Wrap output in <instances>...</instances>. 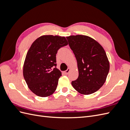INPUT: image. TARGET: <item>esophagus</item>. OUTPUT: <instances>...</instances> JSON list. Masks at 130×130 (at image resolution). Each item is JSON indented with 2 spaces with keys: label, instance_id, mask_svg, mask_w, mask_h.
<instances>
[{
  "label": "esophagus",
  "instance_id": "obj_1",
  "mask_svg": "<svg viewBox=\"0 0 130 130\" xmlns=\"http://www.w3.org/2000/svg\"><path fill=\"white\" fill-rule=\"evenodd\" d=\"M70 70V68H68L67 69V70H66V71L64 72V74H68L69 73Z\"/></svg>",
  "mask_w": 130,
  "mask_h": 130
}]
</instances>
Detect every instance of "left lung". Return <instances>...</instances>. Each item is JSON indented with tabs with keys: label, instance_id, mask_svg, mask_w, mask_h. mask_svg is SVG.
<instances>
[{
	"label": "left lung",
	"instance_id": "left-lung-1",
	"mask_svg": "<svg viewBox=\"0 0 130 130\" xmlns=\"http://www.w3.org/2000/svg\"><path fill=\"white\" fill-rule=\"evenodd\" d=\"M75 56L78 76L72 82L74 89L85 95L92 94L104 84L109 63L104 48L93 38L85 35L66 37Z\"/></svg>",
	"mask_w": 130,
	"mask_h": 130
}]
</instances>
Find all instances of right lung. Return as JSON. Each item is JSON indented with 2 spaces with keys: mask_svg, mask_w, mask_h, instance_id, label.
Instances as JSON below:
<instances>
[{
  "mask_svg": "<svg viewBox=\"0 0 130 130\" xmlns=\"http://www.w3.org/2000/svg\"><path fill=\"white\" fill-rule=\"evenodd\" d=\"M68 45L64 37L45 35L38 38L27 53L23 76L29 89L37 96H48L55 91L61 72L56 68V54Z\"/></svg>",
  "mask_w": 130,
  "mask_h": 130,
  "instance_id": "obj_1",
  "label": "right lung"
}]
</instances>
